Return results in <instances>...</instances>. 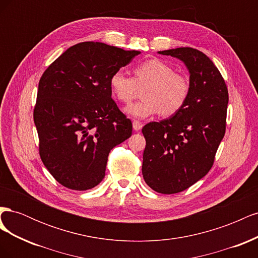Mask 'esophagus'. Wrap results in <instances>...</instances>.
Instances as JSON below:
<instances>
[{"mask_svg":"<svg viewBox=\"0 0 258 258\" xmlns=\"http://www.w3.org/2000/svg\"><path fill=\"white\" fill-rule=\"evenodd\" d=\"M132 126H134V129L136 131H139V130L142 129V123L140 122L139 120H134V121H132Z\"/></svg>","mask_w":258,"mask_h":258,"instance_id":"34e87169","label":"esophagus"}]
</instances>
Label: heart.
<instances>
[{
    "label": "heart",
    "instance_id": "heart-1",
    "mask_svg": "<svg viewBox=\"0 0 258 258\" xmlns=\"http://www.w3.org/2000/svg\"><path fill=\"white\" fill-rule=\"evenodd\" d=\"M135 79L122 71L113 73L110 87L115 98L129 103L136 98L139 89L144 100L124 108V112L137 118H146L160 113L169 117L184 106L189 95L190 85L187 77L174 72L172 67L159 59H150L139 63L134 70Z\"/></svg>",
    "mask_w": 258,
    "mask_h": 258
}]
</instances>
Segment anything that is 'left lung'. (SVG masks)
<instances>
[{"label":"left lung","mask_w":258,"mask_h":258,"mask_svg":"<svg viewBox=\"0 0 258 258\" xmlns=\"http://www.w3.org/2000/svg\"><path fill=\"white\" fill-rule=\"evenodd\" d=\"M184 62L189 72V95L170 118L142 129L146 140L142 174L160 194L188 188L212 168L224 138L228 90L222 74L204 52L190 47L158 51Z\"/></svg>","instance_id":"1"}]
</instances>
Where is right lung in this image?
Returning a JSON list of instances; mask_svg holds the SVG:
<instances>
[{"label":"right lung","mask_w":258,"mask_h":258,"mask_svg":"<svg viewBox=\"0 0 258 258\" xmlns=\"http://www.w3.org/2000/svg\"><path fill=\"white\" fill-rule=\"evenodd\" d=\"M140 53L99 42L67 49L43 73L33 118L41 159L62 186L87 190L105 175L108 154L132 122L112 99L113 73Z\"/></svg>","instance_id":"obj_1"}]
</instances>
